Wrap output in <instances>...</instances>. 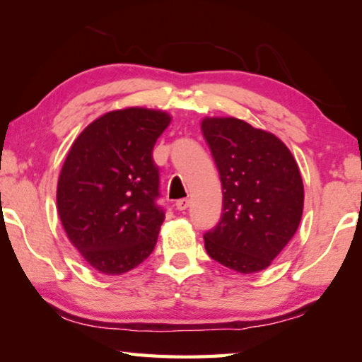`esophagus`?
Returning <instances> with one entry per match:
<instances>
[{"label": "esophagus", "mask_w": 362, "mask_h": 362, "mask_svg": "<svg viewBox=\"0 0 362 362\" xmlns=\"http://www.w3.org/2000/svg\"><path fill=\"white\" fill-rule=\"evenodd\" d=\"M188 206H189V199H187V198H183V199H179L175 203V207L179 211H187L188 209Z\"/></svg>", "instance_id": "34e87169"}]
</instances>
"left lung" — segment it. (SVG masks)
<instances>
[{
	"label": "left lung",
	"instance_id": "8db88e82",
	"mask_svg": "<svg viewBox=\"0 0 362 362\" xmlns=\"http://www.w3.org/2000/svg\"><path fill=\"white\" fill-rule=\"evenodd\" d=\"M201 131L220 174L222 218L204 235L211 259L238 273L272 265L303 214V182L291 150L238 118H204Z\"/></svg>",
	"mask_w": 362,
	"mask_h": 362
}]
</instances>
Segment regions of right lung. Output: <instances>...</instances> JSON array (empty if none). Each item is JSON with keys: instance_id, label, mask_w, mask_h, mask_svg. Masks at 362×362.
<instances>
[{"instance_id": "right-lung-1", "label": "right lung", "mask_w": 362, "mask_h": 362, "mask_svg": "<svg viewBox=\"0 0 362 362\" xmlns=\"http://www.w3.org/2000/svg\"><path fill=\"white\" fill-rule=\"evenodd\" d=\"M161 110H115L90 122L60 170V222L83 259L103 274L140 265L164 222L153 146L169 126Z\"/></svg>"}]
</instances>
